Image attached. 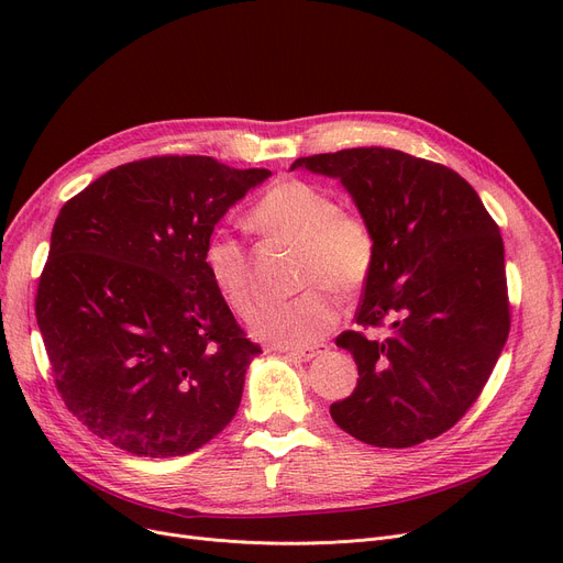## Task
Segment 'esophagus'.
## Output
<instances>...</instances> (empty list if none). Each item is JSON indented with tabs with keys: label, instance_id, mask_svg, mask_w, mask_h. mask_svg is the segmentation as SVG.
Segmentation results:
<instances>
[{
	"label": "esophagus",
	"instance_id": "obj_1",
	"mask_svg": "<svg viewBox=\"0 0 563 563\" xmlns=\"http://www.w3.org/2000/svg\"><path fill=\"white\" fill-rule=\"evenodd\" d=\"M280 351H287L291 353V356H299L303 361H310L314 356H319L321 351H327V344H312V346H297V349H280Z\"/></svg>",
	"mask_w": 563,
	"mask_h": 563
}]
</instances>
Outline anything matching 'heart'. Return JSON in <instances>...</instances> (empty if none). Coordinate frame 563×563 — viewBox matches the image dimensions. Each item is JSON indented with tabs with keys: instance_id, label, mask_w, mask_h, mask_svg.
I'll return each instance as SVG.
<instances>
[{
	"instance_id": "b5f03b06",
	"label": "heart",
	"mask_w": 563,
	"mask_h": 563,
	"mask_svg": "<svg viewBox=\"0 0 563 563\" xmlns=\"http://www.w3.org/2000/svg\"><path fill=\"white\" fill-rule=\"evenodd\" d=\"M246 225L269 240L297 246V285L306 287L291 299L257 306L249 317L251 333L283 349L317 344L338 323V303L325 287L349 297L372 276L376 236L369 221L356 210L338 207L331 189L301 177H283L253 202ZM200 262L219 297L244 314L253 303L246 246L214 230L207 234Z\"/></svg>"
}]
</instances>
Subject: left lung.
<instances>
[{
	"instance_id": "left-lung-1",
	"label": "left lung",
	"mask_w": 563,
	"mask_h": 563,
	"mask_svg": "<svg viewBox=\"0 0 563 563\" xmlns=\"http://www.w3.org/2000/svg\"><path fill=\"white\" fill-rule=\"evenodd\" d=\"M294 168L338 177L369 221L376 262L356 323L390 329L383 340L338 335L361 378L331 418L374 448L445 433L477 401L509 338L497 223L456 170L393 147L299 157Z\"/></svg>"
}]
</instances>
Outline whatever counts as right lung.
Masks as SVG:
<instances>
[{
	"instance_id": "obj_1",
	"label": "right lung",
	"mask_w": 563,
	"mask_h": 563,
	"mask_svg": "<svg viewBox=\"0 0 563 563\" xmlns=\"http://www.w3.org/2000/svg\"><path fill=\"white\" fill-rule=\"evenodd\" d=\"M272 170L202 155L130 162L56 217L36 319L56 390L113 448L170 459L219 435L262 349L207 278L200 253Z\"/></svg>"
}]
</instances>
